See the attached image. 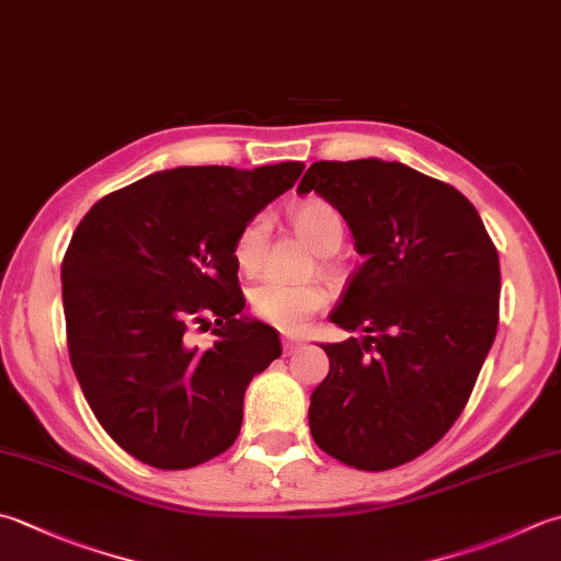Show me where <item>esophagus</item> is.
<instances>
[{
	"instance_id": "esophagus-1",
	"label": "esophagus",
	"mask_w": 561,
	"mask_h": 561,
	"mask_svg": "<svg viewBox=\"0 0 561 561\" xmlns=\"http://www.w3.org/2000/svg\"><path fill=\"white\" fill-rule=\"evenodd\" d=\"M299 347H301L299 340H294V337H284V340H282V350H284V355H294L296 350H299Z\"/></svg>"
}]
</instances>
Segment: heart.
Listing matches in <instances>:
<instances>
[{
    "instance_id": "heart-1",
    "label": "heart",
    "mask_w": 561,
    "mask_h": 561,
    "mask_svg": "<svg viewBox=\"0 0 561 561\" xmlns=\"http://www.w3.org/2000/svg\"><path fill=\"white\" fill-rule=\"evenodd\" d=\"M291 224L306 243L318 252H333L343 243V218L331 204L311 199L299 204L291 211ZM270 238V216L257 214L238 230L233 243V260L240 272L252 274L265 262ZM328 291L321 284H289L274 277H265L248 289V301L262 321L279 328V331L296 333L311 321L328 304Z\"/></svg>"
}]
</instances>
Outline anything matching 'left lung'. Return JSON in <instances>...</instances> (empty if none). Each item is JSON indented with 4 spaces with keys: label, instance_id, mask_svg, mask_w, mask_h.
I'll list each match as a JSON object with an SVG mask.
<instances>
[{
    "label": "left lung",
    "instance_id": "obj_1",
    "mask_svg": "<svg viewBox=\"0 0 561 561\" xmlns=\"http://www.w3.org/2000/svg\"><path fill=\"white\" fill-rule=\"evenodd\" d=\"M296 192L333 204L365 257L331 311L362 337L321 345L313 440L355 469L411 462L465 411L496 337L499 252L462 192L401 162L321 160Z\"/></svg>",
    "mask_w": 561,
    "mask_h": 561
}]
</instances>
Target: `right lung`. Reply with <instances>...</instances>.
I'll return each mask as SVG.
<instances>
[{
  "mask_svg": "<svg viewBox=\"0 0 561 561\" xmlns=\"http://www.w3.org/2000/svg\"><path fill=\"white\" fill-rule=\"evenodd\" d=\"M304 162L178 168L99 199L62 257L75 377L96 421L140 462L190 469L236 443L250 379L282 355L245 309L238 230L301 178ZM215 345H188L210 327Z\"/></svg>",
  "mask_w": 561,
  "mask_h": 561,
  "instance_id": "1",
  "label": "right lung"
}]
</instances>
